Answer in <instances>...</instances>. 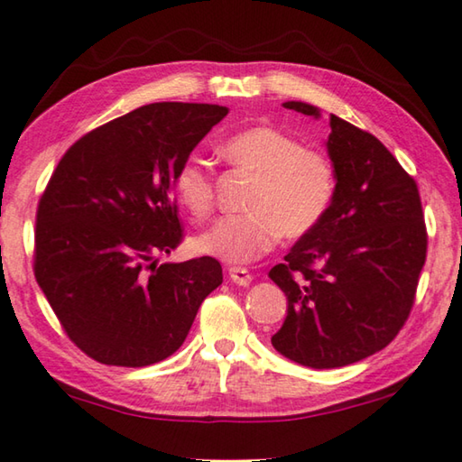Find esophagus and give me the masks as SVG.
Listing matches in <instances>:
<instances>
[{
  "label": "esophagus",
  "mask_w": 462,
  "mask_h": 462,
  "mask_svg": "<svg viewBox=\"0 0 462 462\" xmlns=\"http://www.w3.org/2000/svg\"><path fill=\"white\" fill-rule=\"evenodd\" d=\"M228 275H230L234 283L240 285V287H248L250 283H253V275H250V273L246 269H242V267H230Z\"/></svg>",
  "instance_id": "obj_1"
}]
</instances>
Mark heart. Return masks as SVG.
<instances>
[{
	"label": "heart",
	"mask_w": 462,
	"mask_h": 462,
	"mask_svg": "<svg viewBox=\"0 0 462 462\" xmlns=\"http://www.w3.org/2000/svg\"><path fill=\"white\" fill-rule=\"evenodd\" d=\"M220 152L234 167L254 175L242 214L217 217L193 240V248L230 264L253 263L275 246L277 234L301 238L322 220L334 198V169L324 154L303 148L271 126L232 134ZM177 201L195 220L214 206V179L201 161L187 159L173 179Z\"/></svg>",
	"instance_id": "b5f03b06"
}]
</instances>
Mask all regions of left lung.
<instances>
[{
	"label": "left lung",
	"mask_w": 462,
	"mask_h": 462,
	"mask_svg": "<svg viewBox=\"0 0 462 462\" xmlns=\"http://www.w3.org/2000/svg\"><path fill=\"white\" fill-rule=\"evenodd\" d=\"M287 109L319 118L316 106ZM334 198L269 277L287 295L271 342L289 361L336 369L379 353L408 319L428 234L418 185L381 140L330 114Z\"/></svg>",
	"instance_id": "8db88e82"
}]
</instances>
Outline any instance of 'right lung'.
Segmentation results:
<instances>
[{
	"label": "right lung",
	"instance_id": "obj_1",
	"mask_svg": "<svg viewBox=\"0 0 462 462\" xmlns=\"http://www.w3.org/2000/svg\"><path fill=\"white\" fill-rule=\"evenodd\" d=\"M228 107L161 101L77 140L38 201L34 275L93 361L146 366L185 342L222 285L212 256L156 264L183 238L173 179Z\"/></svg>",
	"mask_w": 462,
	"mask_h": 462
}]
</instances>
